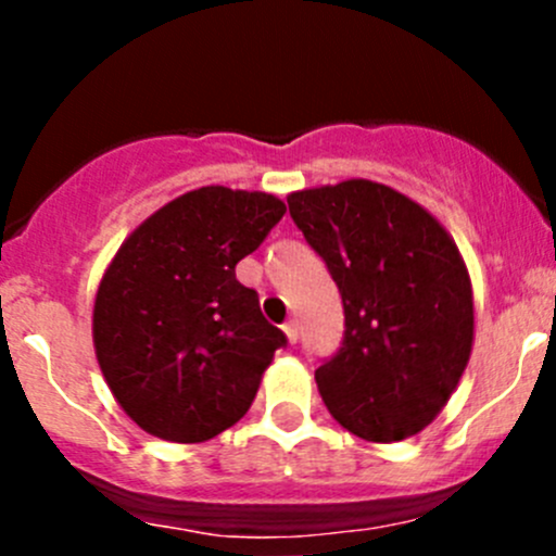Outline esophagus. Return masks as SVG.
Instances as JSON below:
<instances>
[{"mask_svg":"<svg viewBox=\"0 0 556 556\" xmlns=\"http://www.w3.org/2000/svg\"><path fill=\"white\" fill-rule=\"evenodd\" d=\"M282 330H285V336H288L290 344H295V341H299V323H295V319H288V323L282 325Z\"/></svg>","mask_w":556,"mask_h":556,"instance_id":"34e87169","label":"esophagus"}]
</instances>
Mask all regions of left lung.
Segmentation results:
<instances>
[{
	"label": "left lung",
	"mask_w": 556,
	"mask_h": 556,
	"mask_svg": "<svg viewBox=\"0 0 556 556\" xmlns=\"http://www.w3.org/2000/svg\"><path fill=\"white\" fill-rule=\"evenodd\" d=\"M344 306V339L314 371L339 425L403 441L433 422L473 344V295L452 237L430 212L368 179L288 195Z\"/></svg>",
	"instance_id": "1"
}]
</instances>
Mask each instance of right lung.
Instances as JSON below:
<instances>
[{
	"label": "right lung",
	"instance_id": "right-lung-1",
	"mask_svg": "<svg viewBox=\"0 0 556 556\" xmlns=\"http://www.w3.org/2000/svg\"><path fill=\"white\" fill-rule=\"evenodd\" d=\"M282 215L274 195L210 185L161 206L112 257L93 344L115 401L150 435L195 444L252 406L288 336L266 323L237 263Z\"/></svg>",
	"mask_w": 556,
	"mask_h": 556
}]
</instances>
